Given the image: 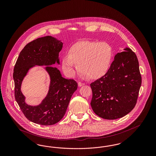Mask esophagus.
Wrapping results in <instances>:
<instances>
[{"label":"esophagus","mask_w":156,"mask_h":156,"mask_svg":"<svg viewBox=\"0 0 156 156\" xmlns=\"http://www.w3.org/2000/svg\"><path fill=\"white\" fill-rule=\"evenodd\" d=\"M78 87H81L82 86L84 85L85 83H82V82H79L78 83Z\"/></svg>","instance_id":"obj_1"}]
</instances>
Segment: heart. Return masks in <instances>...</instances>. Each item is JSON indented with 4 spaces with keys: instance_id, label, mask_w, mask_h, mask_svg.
Wrapping results in <instances>:
<instances>
[{
    "instance_id": "heart-1",
    "label": "heart",
    "mask_w": 156,
    "mask_h": 156,
    "mask_svg": "<svg viewBox=\"0 0 156 156\" xmlns=\"http://www.w3.org/2000/svg\"><path fill=\"white\" fill-rule=\"evenodd\" d=\"M113 52L106 42L82 41L73 45L68 55L62 59V68L66 75L72 77L76 72L75 65L85 77L97 80L103 77L111 66Z\"/></svg>"
}]
</instances>
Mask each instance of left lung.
Returning a JSON list of instances; mask_svg holds the SVG:
<instances>
[{"mask_svg": "<svg viewBox=\"0 0 156 156\" xmlns=\"http://www.w3.org/2000/svg\"><path fill=\"white\" fill-rule=\"evenodd\" d=\"M118 52L103 77L90 84L91 107L98 116L114 120L133 110L141 84L139 61L129 48Z\"/></svg>", "mask_w": 156, "mask_h": 156, "instance_id": "8db88e82", "label": "left lung"}]
</instances>
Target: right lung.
Masks as SVG:
<instances>
[{
	"instance_id": "obj_1",
	"label": "right lung",
	"mask_w": 156,
	"mask_h": 156,
	"mask_svg": "<svg viewBox=\"0 0 156 156\" xmlns=\"http://www.w3.org/2000/svg\"><path fill=\"white\" fill-rule=\"evenodd\" d=\"M63 43L51 36L37 38L23 48L14 67L15 97L16 102L26 118L41 125H52L64 116L73 94L78 88L74 80L62 77L60 71L54 67L47 66L50 76V85L47 95L37 106L25 103V97L21 91V85L29 69L35 66H51L59 64V52Z\"/></svg>"
}]
</instances>
